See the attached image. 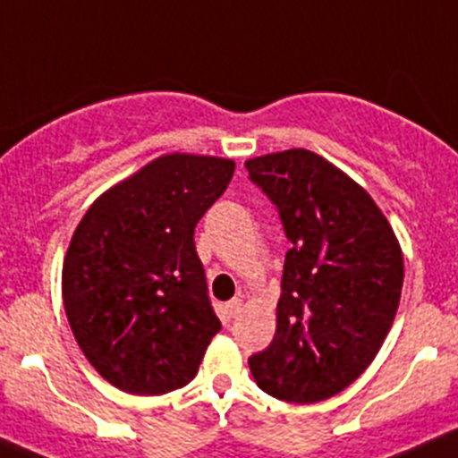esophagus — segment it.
<instances>
[{"label":"esophagus","instance_id":"1","mask_svg":"<svg viewBox=\"0 0 458 458\" xmlns=\"http://www.w3.org/2000/svg\"><path fill=\"white\" fill-rule=\"evenodd\" d=\"M242 310V299H232L229 303H225V312L229 317H236Z\"/></svg>","mask_w":458,"mask_h":458}]
</instances>
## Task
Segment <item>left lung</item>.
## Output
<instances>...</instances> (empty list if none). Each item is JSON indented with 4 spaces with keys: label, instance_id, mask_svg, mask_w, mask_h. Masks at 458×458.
Here are the masks:
<instances>
[{
    "label": "left lung",
    "instance_id": "8db88e82",
    "mask_svg": "<svg viewBox=\"0 0 458 458\" xmlns=\"http://www.w3.org/2000/svg\"><path fill=\"white\" fill-rule=\"evenodd\" d=\"M290 241L276 333L250 369L265 394L317 403L346 389L380 351L403 290V254L386 217L351 177L310 150L245 164Z\"/></svg>",
    "mask_w": 458,
    "mask_h": 458
}]
</instances>
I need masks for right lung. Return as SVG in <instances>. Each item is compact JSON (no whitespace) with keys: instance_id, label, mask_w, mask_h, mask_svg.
<instances>
[{"instance_id":"obj_1","label":"right lung","mask_w":458,"mask_h":458,"mask_svg":"<svg viewBox=\"0 0 458 458\" xmlns=\"http://www.w3.org/2000/svg\"><path fill=\"white\" fill-rule=\"evenodd\" d=\"M233 168L220 157L164 155L103 193L73 232L64 312L91 367L121 391L186 386L222 328L193 233Z\"/></svg>"}]
</instances>
